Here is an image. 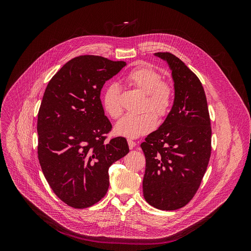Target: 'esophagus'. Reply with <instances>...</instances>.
<instances>
[{
  "label": "esophagus",
  "mask_w": 251,
  "mask_h": 251,
  "mask_svg": "<svg viewBox=\"0 0 251 251\" xmlns=\"http://www.w3.org/2000/svg\"><path fill=\"white\" fill-rule=\"evenodd\" d=\"M127 142H128V145H129V148H130V149H133V148L137 145V143H136L135 141L131 140V139H128Z\"/></svg>",
  "instance_id": "obj_1"
}]
</instances>
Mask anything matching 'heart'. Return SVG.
Segmentation results:
<instances>
[{
  "instance_id": "heart-1",
  "label": "heart",
  "mask_w": 251,
  "mask_h": 251,
  "mask_svg": "<svg viewBox=\"0 0 251 251\" xmlns=\"http://www.w3.org/2000/svg\"><path fill=\"white\" fill-rule=\"evenodd\" d=\"M125 81L132 87L146 94L145 109L149 108L158 116L168 113L172 103V89L163 82L162 75L154 68L143 65L130 70L125 76ZM102 106L106 114L113 119L122 114L120 89L112 84L106 88L102 97ZM156 125L155 116L147 111L140 115H125L120 119L115 132L123 137L135 139L149 133Z\"/></svg>"
}]
</instances>
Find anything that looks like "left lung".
Instances as JSON below:
<instances>
[{
    "label": "left lung",
    "mask_w": 251,
    "mask_h": 251,
    "mask_svg": "<svg viewBox=\"0 0 251 251\" xmlns=\"http://www.w3.org/2000/svg\"><path fill=\"white\" fill-rule=\"evenodd\" d=\"M172 71L175 98L160 127L141 148L146 158L143 195L152 206L175 210L197 193L210 157L211 128L203 87L176 55L156 52Z\"/></svg>",
    "instance_id": "1"
}]
</instances>
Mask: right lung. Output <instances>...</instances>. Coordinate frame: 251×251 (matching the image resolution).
I'll list each match as a JSON object with an SVG mask.
<instances>
[{"label":"right lung","mask_w":251,"mask_h":251,"mask_svg":"<svg viewBox=\"0 0 251 251\" xmlns=\"http://www.w3.org/2000/svg\"><path fill=\"white\" fill-rule=\"evenodd\" d=\"M125 61L81 55L67 61L49 82L38 115V155L53 193L75 208L99 201L108 191L110 166L129 153L123 137L105 143L112 125L100 92Z\"/></svg>","instance_id":"add662e5"}]
</instances>
